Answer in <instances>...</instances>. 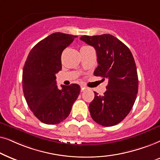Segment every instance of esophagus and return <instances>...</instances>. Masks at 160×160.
Returning <instances> with one entry per match:
<instances>
[{"mask_svg": "<svg viewBox=\"0 0 160 160\" xmlns=\"http://www.w3.org/2000/svg\"><path fill=\"white\" fill-rule=\"evenodd\" d=\"M80 87H81V91H83L85 90V89L86 88V87H85L84 86H80Z\"/></svg>", "mask_w": 160, "mask_h": 160, "instance_id": "esophagus-1", "label": "esophagus"}]
</instances>
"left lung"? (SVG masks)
Wrapping results in <instances>:
<instances>
[{
  "instance_id": "8db88e82",
  "label": "left lung",
  "mask_w": 160,
  "mask_h": 160,
  "mask_svg": "<svg viewBox=\"0 0 160 160\" xmlns=\"http://www.w3.org/2000/svg\"><path fill=\"white\" fill-rule=\"evenodd\" d=\"M80 39L97 51L94 75L108 80L103 96L94 92L89 105L91 118L102 126H114L129 114L137 97L138 78L133 55L122 42L110 34L82 36Z\"/></svg>"
}]
</instances>
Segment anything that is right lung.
<instances>
[{
  "label": "right lung",
  "instance_id": "right-lung-1",
  "mask_svg": "<svg viewBox=\"0 0 160 160\" xmlns=\"http://www.w3.org/2000/svg\"><path fill=\"white\" fill-rule=\"evenodd\" d=\"M77 36L54 33L32 48L22 72L25 100L34 116L42 123L57 124L65 120L80 92L78 84L56 85L55 74L61 71L63 50Z\"/></svg>",
  "mask_w": 160,
  "mask_h": 160
}]
</instances>
